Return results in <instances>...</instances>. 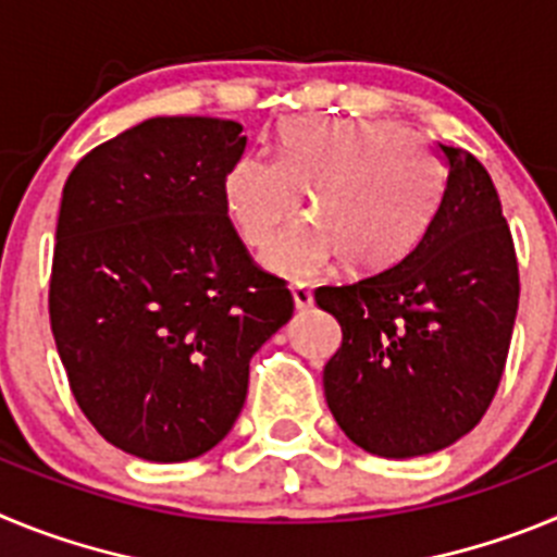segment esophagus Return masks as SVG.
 I'll return each instance as SVG.
<instances>
[{
	"label": "esophagus",
	"instance_id": "obj_1",
	"mask_svg": "<svg viewBox=\"0 0 557 557\" xmlns=\"http://www.w3.org/2000/svg\"><path fill=\"white\" fill-rule=\"evenodd\" d=\"M289 293H293V304L298 312H304V309L312 307V293H309V287H304V284H293V287H289Z\"/></svg>",
	"mask_w": 557,
	"mask_h": 557
}]
</instances>
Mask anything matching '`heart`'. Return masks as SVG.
I'll return each mask as SVG.
<instances>
[{
    "mask_svg": "<svg viewBox=\"0 0 557 557\" xmlns=\"http://www.w3.org/2000/svg\"><path fill=\"white\" fill-rule=\"evenodd\" d=\"M444 164L421 136L387 120L301 116L278 131L275 159L239 156L223 200L245 243L262 248L304 200L307 218L262 256L264 268L307 282L332 264L379 273L405 259L444 200Z\"/></svg>",
    "mask_w": 557,
    "mask_h": 557,
    "instance_id": "b5f03b06",
    "label": "heart"
}]
</instances>
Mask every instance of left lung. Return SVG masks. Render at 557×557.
<instances>
[{
  "mask_svg": "<svg viewBox=\"0 0 557 557\" xmlns=\"http://www.w3.org/2000/svg\"><path fill=\"white\" fill-rule=\"evenodd\" d=\"M444 200L424 239L393 268L321 287L318 307L343 329L323 393L359 449L391 460L432 455L480 424L499 387L519 264L485 166L437 145Z\"/></svg>",
  "mask_w": 557,
  "mask_h": 557,
  "instance_id": "left-lung-1",
  "label": "left lung"
}]
</instances>
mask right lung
<instances>
[{"label":"right lung","mask_w":557,"mask_h":557,"mask_svg":"<svg viewBox=\"0 0 557 557\" xmlns=\"http://www.w3.org/2000/svg\"><path fill=\"white\" fill-rule=\"evenodd\" d=\"M243 125L156 116L83 156L63 186L49 323L77 405L150 462L206 455L248 396L250 357L293 318L223 200Z\"/></svg>","instance_id":"add662e5"}]
</instances>
